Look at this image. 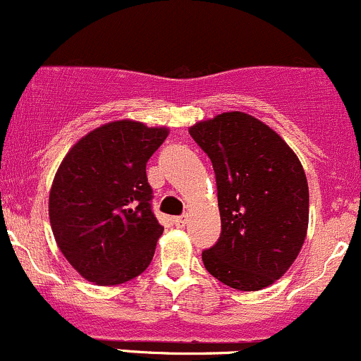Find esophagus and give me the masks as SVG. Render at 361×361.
<instances>
[{
    "instance_id": "1",
    "label": "esophagus",
    "mask_w": 361,
    "mask_h": 361,
    "mask_svg": "<svg viewBox=\"0 0 361 361\" xmlns=\"http://www.w3.org/2000/svg\"><path fill=\"white\" fill-rule=\"evenodd\" d=\"M173 221H174V224L178 226V228H183V226L188 223V216H187V214H183V216H178V217H174Z\"/></svg>"
}]
</instances>
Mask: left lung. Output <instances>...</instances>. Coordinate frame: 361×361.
Returning <instances> with one entry per match:
<instances>
[{
    "label": "left lung",
    "mask_w": 361,
    "mask_h": 361,
    "mask_svg": "<svg viewBox=\"0 0 361 361\" xmlns=\"http://www.w3.org/2000/svg\"><path fill=\"white\" fill-rule=\"evenodd\" d=\"M188 132L212 161L217 183L221 236L202 252L205 269L238 291L271 286L307 236L302 162L274 130L241 111L199 121Z\"/></svg>",
    "instance_id": "1"
}]
</instances>
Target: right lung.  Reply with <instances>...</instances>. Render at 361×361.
Returning <instances> with one entry per match:
<instances>
[{"label": "right lung", "mask_w": 361, "mask_h": 361, "mask_svg": "<svg viewBox=\"0 0 361 361\" xmlns=\"http://www.w3.org/2000/svg\"><path fill=\"white\" fill-rule=\"evenodd\" d=\"M168 133L166 126L111 121L82 137L59 164L51 228L65 259L90 283L123 284L149 267L164 228L150 209L145 166Z\"/></svg>", "instance_id": "right-lung-1"}]
</instances>
